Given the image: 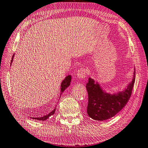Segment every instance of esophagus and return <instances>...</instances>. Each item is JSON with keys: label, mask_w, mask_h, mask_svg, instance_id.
<instances>
[{"label": "esophagus", "mask_w": 148, "mask_h": 148, "mask_svg": "<svg viewBox=\"0 0 148 148\" xmlns=\"http://www.w3.org/2000/svg\"><path fill=\"white\" fill-rule=\"evenodd\" d=\"M86 76V71L84 69H80L79 70L77 71L76 73V77L77 79H82Z\"/></svg>", "instance_id": "1"}]
</instances>
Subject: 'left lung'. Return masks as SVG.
I'll return each instance as SVG.
<instances>
[{"label":"left lung","mask_w":148,"mask_h":148,"mask_svg":"<svg viewBox=\"0 0 148 148\" xmlns=\"http://www.w3.org/2000/svg\"><path fill=\"white\" fill-rule=\"evenodd\" d=\"M136 71L133 78L127 88L122 91L111 94L107 93L100 84L89 77L86 88L88 94L87 114L94 120L103 121L114 116L124 108L130 99L134 84Z\"/></svg>","instance_id":"8db88e82"}]
</instances>
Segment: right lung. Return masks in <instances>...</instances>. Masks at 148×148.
Returning <instances> with one entry per match:
<instances>
[{
  "label": "right lung",
  "mask_w": 148,
  "mask_h": 148,
  "mask_svg": "<svg viewBox=\"0 0 148 148\" xmlns=\"http://www.w3.org/2000/svg\"><path fill=\"white\" fill-rule=\"evenodd\" d=\"M14 54L13 55V56H12V60L11 61V65L12 64V60H13V58H14ZM71 75H69V76H66L65 79L62 81V82L61 83V88H60V95H62V94L63 93V92H64V91L65 90V89L67 88H68L69 86V85L71 84ZM55 110H56V108H55L52 111L50 112L49 114H48L47 115H45L42 116V117H37V118H31L32 119H37V120H39V121H45V120H46L47 119L49 118V116H51L52 115H53L55 114Z\"/></svg>",
  "instance_id": "right-lung-1"
}]
</instances>
